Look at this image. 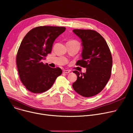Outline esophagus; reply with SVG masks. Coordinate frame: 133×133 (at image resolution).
Wrapping results in <instances>:
<instances>
[{
    "instance_id": "esophagus-1",
    "label": "esophagus",
    "mask_w": 133,
    "mask_h": 133,
    "mask_svg": "<svg viewBox=\"0 0 133 133\" xmlns=\"http://www.w3.org/2000/svg\"><path fill=\"white\" fill-rule=\"evenodd\" d=\"M69 72H70V71H68V70H64V71H63V73H64L68 74V73H69Z\"/></svg>"
}]
</instances>
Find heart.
Here are the masks:
<instances>
[{
	"label": "heart",
	"instance_id": "b5f03b06",
	"mask_svg": "<svg viewBox=\"0 0 133 133\" xmlns=\"http://www.w3.org/2000/svg\"><path fill=\"white\" fill-rule=\"evenodd\" d=\"M69 42H72V43H75V42H76V41H74V40H72V41H69Z\"/></svg>",
	"mask_w": 133,
	"mask_h": 133
}]
</instances>
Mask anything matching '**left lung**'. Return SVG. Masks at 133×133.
I'll return each mask as SVG.
<instances>
[{
  "label": "left lung",
  "instance_id": "1",
  "mask_svg": "<svg viewBox=\"0 0 133 133\" xmlns=\"http://www.w3.org/2000/svg\"><path fill=\"white\" fill-rule=\"evenodd\" d=\"M83 47L82 59L76 65L86 68V72H73L77 80L72 85L75 91L84 97L93 96L100 92L108 82L112 67V57L106 40L98 32L91 30L75 29Z\"/></svg>",
  "mask_w": 133,
  "mask_h": 133
}]
</instances>
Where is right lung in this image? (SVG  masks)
I'll return each instance as SVG.
<instances>
[{
  "label": "right lung",
  "mask_w": 133,
  "mask_h": 133,
  "mask_svg": "<svg viewBox=\"0 0 133 133\" xmlns=\"http://www.w3.org/2000/svg\"><path fill=\"white\" fill-rule=\"evenodd\" d=\"M65 30V27L39 26L30 31L23 39L16 62L20 80L31 92L47 91L62 74L61 68H51L42 60L51 52L54 40Z\"/></svg>",
  "instance_id": "right-lung-1"
}]
</instances>
